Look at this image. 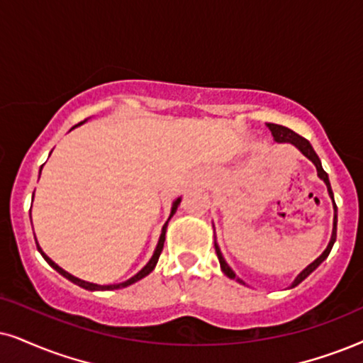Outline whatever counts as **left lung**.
I'll return each instance as SVG.
<instances>
[{"label": "left lung", "instance_id": "8db88e82", "mask_svg": "<svg viewBox=\"0 0 363 363\" xmlns=\"http://www.w3.org/2000/svg\"><path fill=\"white\" fill-rule=\"evenodd\" d=\"M268 127H269V130H272V134H273V137H274V140H277V142H290V144H293V145H295V147H298V149L301 150V154H303L305 157H308V159L311 160V162L315 164L316 171H318V177L322 179V181L325 182V184H327V187H328V194H330V197H332V199H333V192H332V187H330V181H328V176H327V172L323 171V167H322V162H320L318 155H316V152H315V150H313V147H311V144H310V142L306 140L305 137L298 135L296 132H293L291 128H288V127H283V125H278V123H268ZM333 209H335V213H337V206H335V201H333ZM335 240H337V214H335V223H333V235H332V240H330V242H328L327 250L323 251V253H322V256H320V258H316V259L313 261V263L306 266V268L303 269V272H301L300 274H298L296 279H295V281H293V284H291V288H295L296 284H300L301 281H303V279H305L306 277H308L310 273H313L315 269L318 268L320 263H322L323 259H327V256L330 255V251H332V246H333ZM214 247H216V255H218L219 264H221V269H223V272H224V274H226V277H229V278H233V279H235V278H236V274L233 273V269L229 268L226 261H224V258H223L221 251H219L218 245H214ZM236 281L242 283L240 278H236Z\"/></svg>", "mask_w": 363, "mask_h": 363}]
</instances>
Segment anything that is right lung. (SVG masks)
I'll return each instance as SVG.
<instances>
[{
	"instance_id": "right-lung-1",
	"label": "right lung",
	"mask_w": 363,
	"mask_h": 363,
	"mask_svg": "<svg viewBox=\"0 0 363 363\" xmlns=\"http://www.w3.org/2000/svg\"><path fill=\"white\" fill-rule=\"evenodd\" d=\"M82 123V122H80ZM77 127V125H75ZM43 167V166H41ZM40 172H41V169H40ZM179 203H181V199H177L176 203L172 204V211H171V216L176 213V209H177V206H179ZM166 228H167V223L164 224V228H162V235H160V238H159V245H157V247H155V251H154V256L152 258H150V261L147 264L144 266V268L140 269L139 273L135 274V277H132L130 279H127V281H123V283H118V284H94V283H89V281H84V279H79V278H75V277H72L70 273H67L65 269H62L60 268L58 264H55L52 259L48 258L47 255L43 253V251H41V247L36 245V247H38V251L41 253V256H43L45 259H47V263L52 266V268H55L57 269V272L62 274V277H65L67 279H70L72 283H75V284H79V286H82V288H85V290H90V291H108V290H121V288H125V286H128V284H132V283H135V281H139V279H142L144 277H147V274L152 272V269L155 268V264H157V259H159V256H160V253H162V247H164V241H166Z\"/></svg>"
}]
</instances>
